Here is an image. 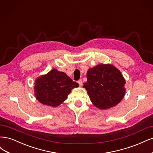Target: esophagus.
I'll return each mask as SVG.
<instances>
[{"instance_id": "34e87169", "label": "esophagus", "mask_w": 153, "mask_h": 153, "mask_svg": "<svg viewBox=\"0 0 153 153\" xmlns=\"http://www.w3.org/2000/svg\"><path fill=\"white\" fill-rule=\"evenodd\" d=\"M78 83L79 84V85L80 86H82V79H80L78 81Z\"/></svg>"}]
</instances>
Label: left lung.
<instances>
[{
	"instance_id": "left-lung-1",
	"label": "left lung",
	"mask_w": 153,
	"mask_h": 153,
	"mask_svg": "<svg viewBox=\"0 0 153 153\" xmlns=\"http://www.w3.org/2000/svg\"><path fill=\"white\" fill-rule=\"evenodd\" d=\"M84 87L92 103L100 109L117 105L125 94L124 78L112 64H99L88 69Z\"/></svg>"
}]
</instances>
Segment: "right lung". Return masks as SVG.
I'll return each mask as SVG.
<instances>
[{"mask_svg":"<svg viewBox=\"0 0 153 153\" xmlns=\"http://www.w3.org/2000/svg\"><path fill=\"white\" fill-rule=\"evenodd\" d=\"M35 96L41 103L55 107L65 101L72 89L78 87L65 73L53 69L36 80Z\"/></svg>","mask_w":153,"mask_h":153,"instance_id":"obj_1","label":"right lung"}]
</instances>
